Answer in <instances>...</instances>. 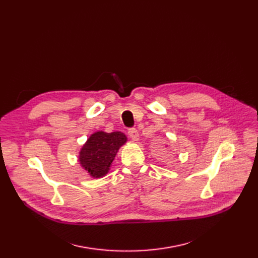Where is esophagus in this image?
Instances as JSON below:
<instances>
[{
    "label": "esophagus",
    "mask_w": 258,
    "mask_h": 258,
    "mask_svg": "<svg viewBox=\"0 0 258 258\" xmlns=\"http://www.w3.org/2000/svg\"><path fill=\"white\" fill-rule=\"evenodd\" d=\"M128 136L133 140V141H138V140L140 139L139 132L136 128H130L128 130Z\"/></svg>",
    "instance_id": "obj_1"
}]
</instances>
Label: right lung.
I'll use <instances>...</instances> for the list:
<instances>
[{"instance_id": "add662e5", "label": "right lung", "mask_w": 258, "mask_h": 258, "mask_svg": "<svg viewBox=\"0 0 258 258\" xmlns=\"http://www.w3.org/2000/svg\"><path fill=\"white\" fill-rule=\"evenodd\" d=\"M126 141V136L121 132L91 134L79 152L80 166L92 178L106 176L117 152Z\"/></svg>"}]
</instances>
